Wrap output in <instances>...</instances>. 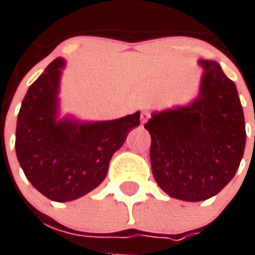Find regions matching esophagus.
<instances>
[{"instance_id": "34e87169", "label": "esophagus", "mask_w": 255, "mask_h": 255, "mask_svg": "<svg viewBox=\"0 0 255 255\" xmlns=\"http://www.w3.org/2000/svg\"><path fill=\"white\" fill-rule=\"evenodd\" d=\"M140 118H141V124H144V123H147V120L149 119V114H148V112H141V116H140Z\"/></svg>"}]
</instances>
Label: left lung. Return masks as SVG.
I'll use <instances>...</instances> for the list:
<instances>
[{"instance_id": "obj_1", "label": "left lung", "mask_w": 255, "mask_h": 255, "mask_svg": "<svg viewBox=\"0 0 255 255\" xmlns=\"http://www.w3.org/2000/svg\"><path fill=\"white\" fill-rule=\"evenodd\" d=\"M201 94L189 107L153 114L144 124L151 135L152 173L170 197L202 201L234 177L246 143L245 118L233 81L212 61Z\"/></svg>"}]
</instances>
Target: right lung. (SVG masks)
<instances>
[{"label":"right lung","instance_id":"obj_1","mask_svg":"<svg viewBox=\"0 0 255 255\" xmlns=\"http://www.w3.org/2000/svg\"><path fill=\"white\" fill-rule=\"evenodd\" d=\"M63 61L54 59L30 86L18 114L15 153L26 178L45 197L73 201L103 181L112 155L140 124V114L96 123L57 122Z\"/></svg>","mask_w":255,"mask_h":255}]
</instances>
